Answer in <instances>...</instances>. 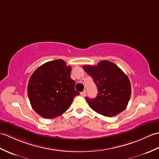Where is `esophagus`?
<instances>
[{
    "label": "esophagus",
    "instance_id": "1",
    "mask_svg": "<svg viewBox=\"0 0 159 159\" xmlns=\"http://www.w3.org/2000/svg\"><path fill=\"white\" fill-rule=\"evenodd\" d=\"M80 95L82 97H84L86 95V91H83V92H81L80 93Z\"/></svg>",
    "mask_w": 159,
    "mask_h": 159
}]
</instances>
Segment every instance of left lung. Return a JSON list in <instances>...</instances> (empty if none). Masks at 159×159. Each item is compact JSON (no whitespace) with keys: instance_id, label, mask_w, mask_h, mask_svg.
<instances>
[{"instance_id":"1","label":"left lung","mask_w":159,"mask_h":159,"mask_svg":"<svg viewBox=\"0 0 159 159\" xmlns=\"http://www.w3.org/2000/svg\"><path fill=\"white\" fill-rule=\"evenodd\" d=\"M96 84L98 93L95 98H85L91 108L105 116L112 117L127 108L131 93L129 79L120 68L103 60L96 66H83Z\"/></svg>"}]
</instances>
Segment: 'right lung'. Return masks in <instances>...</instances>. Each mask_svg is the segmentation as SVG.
<instances>
[{
	"mask_svg": "<svg viewBox=\"0 0 159 159\" xmlns=\"http://www.w3.org/2000/svg\"><path fill=\"white\" fill-rule=\"evenodd\" d=\"M71 66L62 60L48 61L39 67L30 78L28 95L34 111L45 119L64 113L79 93L70 77Z\"/></svg>",
	"mask_w": 159,
	"mask_h": 159,
	"instance_id": "1",
	"label": "right lung"
}]
</instances>
